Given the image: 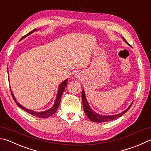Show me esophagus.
I'll use <instances>...</instances> for the list:
<instances>
[{
	"instance_id": "34e87169",
	"label": "esophagus",
	"mask_w": 151,
	"mask_h": 151,
	"mask_svg": "<svg viewBox=\"0 0 151 151\" xmlns=\"http://www.w3.org/2000/svg\"><path fill=\"white\" fill-rule=\"evenodd\" d=\"M81 74L80 73H77V74H76V78H81Z\"/></svg>"
}]
</instances>
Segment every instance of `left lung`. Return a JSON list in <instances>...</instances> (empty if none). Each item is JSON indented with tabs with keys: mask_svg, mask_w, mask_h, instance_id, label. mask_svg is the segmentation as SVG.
I'll use <instances>...</instances> for the list:
<instances>
[{
	"mask_svg": "<svg viewBox=\"0 0 151 151\" xmlns=\"http://www.w3.org/2000/svg\"><path fill=\"white\" fill-rule=\"evenodd\" d=\"M123 40L124 42L127 43L128 45H129V44L126 42V40H125V38L122 37ZM82 101H83V108H84V110L85 114L87 116V117L91 120L93 122H97V123H102V122H109V121H112L115 119L117 118V117H119L122 116L123 114H124L125 112H127L129 109L130 107L131 106V105L128 107V108L125 109V111H123L121 113H119L118 114H115V115H111V116H104V115H101L95 112L94 110H92L90 108V106H89V104L88 102V101L86 100V95H85V92L84 90H83L82 91Z\"/></svg>",
	"mask_w": 151,
	"mask_h": 151,
	"instance_id": "obj_1",
	"label": "left lung"
}]
</instances>
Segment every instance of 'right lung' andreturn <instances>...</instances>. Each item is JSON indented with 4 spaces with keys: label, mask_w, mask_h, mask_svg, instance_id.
I'll use <instances>...</instances> for the list:
<instances>
[{
    "label": "right lung",
    "mask_w": 151,
    "mask_h": 151,
    "mask_svg": "<svg viewBox=\"0 0 151 151\" xmlns=\"http://www.w3.org/2000/svg\"><path fill=\"white\" fill-rule=\"evenodd\" d=\"M40 29H34V30H32V32H30L29 33H28V34H26V35H24V37H22L20 39V41H21L22 40L24 39V38L26 37L27 36H28L29 35H30L31 34H32L33 32H34L35 31H37V30ZM67 82H68V79H66V80H65L64 81H63L62 83L59 84V86L58 87V91H57V96L55 98V103L53 104V106L50 108L49 109H47V110L45 111H35L34 110H32V109H27L26 108H24L22 105H20V104L18 102V101L16 100V98L14 96L13 92H12V90H11V94H12V98L15 101V102L16 103V104L20 107V108L23 109L24 111H26V112H28L29 114L33 115V116H34L35 117H40V118H47V117H50L51 116H52L53 114L55 113L57 111V109H58L59 106L60 105V102H61V96H62V94L63 93L64 90H65V88L66 87V86L67 85Z\"/></svg>",
    "instance_id": "add662e5"
}]
</instances>
